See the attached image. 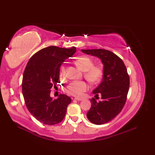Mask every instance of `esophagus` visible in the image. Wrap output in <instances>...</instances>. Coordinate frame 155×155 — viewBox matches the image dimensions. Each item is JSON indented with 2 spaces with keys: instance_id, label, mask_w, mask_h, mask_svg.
<instances>
[{
  "instance_id": "34e87169",
  "label": "esophagus",
  "mask_w": 155,
  "mask_h": 155,
  "mask_svg": "<svg viewBox=\"0 0 155 155\" xmlns=\"http://www.w3.org/2000/svg\"><path fill=\"white\" fill-rule=\"evenodd\" d=\"M74 100L78 101H83V98H78V97H76V98H74Z\"/></svg>"
}]
</instances>
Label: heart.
<instances>
[{"label": "heart", "mask_w": 155, "mask_h": 155, "mask_svg": "<svg viewBox=\"0 0 155 155\" xmlns=\"http://www.w3.org/2000/svg\"><path fill=\"white\" fill-rule=\"evenodd\" d=\"M77 64L81 71L84 72V77L91 83H97L103 76V68L101 65L94 66V62L87 57L77 58ZM64 67L61 69V76L64 77ZM88 88L87 84L84 81H73L65 88V92L72 96L80 97Z\"/></svg>", "instance_id": "1"}]
</instances>
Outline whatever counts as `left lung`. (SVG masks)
<instances>
[{
	"instance_id": "8db88e82",
	"label": "left lung",
	"mask_w": 155,
	"mask_h": 155,
	"mask_svg": "<svg viewBox=\"0 0 155 155\" xmlns=\"http://www.w3.org/2000/svg\"><path fill=\"white\" fill-rule=\"evenodd\" d=\"M84 54L99 58L103 65V80L93 91L94 97L101 95V101H91L87 118L94 124H103L120 113L126 103L130 80L123 61L110 51L104 49L81 50Z\"/></svg>"
}]
</instances>
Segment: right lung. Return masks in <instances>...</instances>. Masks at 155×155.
<instances>
[{
    "label": "right lung",
    "mask_w": 155,
    "mask_h": 155,
    "mask_svg": "<svg viewBox=\"0 0 155 155\" xmlns=\"http://www.w3.org/2000/svg\"><path fill=\"white\" fill-rule=\"evenodd\" d=\"M77 48L50 46L41 49L28 61L22 78V89L28 111L44 124L53 125L63 120L71 98L60 94L51 97V89L58 82L60 68L66 59L73 56Z\"/></svg>",
    "instance_id": "right-lung-1"
}]
</instances>
